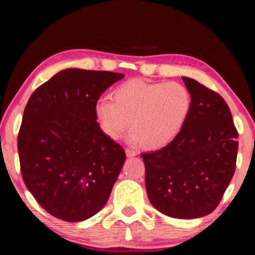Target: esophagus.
<instances>
[{"instance_id": "obj_1", "label": "esophagus", "mask_w": 255, "mask_h": 255, "mask_svg": "<svg viewBox=\"0 0 255 255\" xmlns=\"http://www.w3.org/2000/svg\"><path fill=\"white\" fill-rule=\"evenodd\" d=\"M127 156H128V158H131V156H134L137 155V152L133 151V149H130V148H127Z\"/></svg>"}]
</instances>
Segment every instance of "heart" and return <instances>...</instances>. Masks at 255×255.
<instances>
[{"mask_svg": "<svg viewBox=\"0 0 255 255\" xmlns=\"http://www.w3.org/2000/svg\"><path fill=\"white\" fill-rule=\"evenodd\" d=\"M114 101L102 97L95 115L103 133L117 140L130 127L132 142L160 148L174 140L187 123L191 95L180 82H148L130 80L113 93Z\"/></svg>", "mask_w": 255, "mask_h": 255, "instance_id": "1", "label": "heart"}]
</instances>
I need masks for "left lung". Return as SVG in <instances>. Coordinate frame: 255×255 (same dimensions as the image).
I'll return each instance as SVG.
<instances>
[{
  "label": "left lung",
  "instance_id": "1",
  "mask_svg": "<svg viewBox=\"0 0 255 255\" xmlns=\"http://www.w3.org/2000/svg\"><path fill=\"white\" fill-rule=\"evenodd\" d=\"M182 80L191 95L186 125L168 145L141 158L153 207L174 218H197L218 207L235 174L238 131L218 93Z\"/></svg>",
  "mask_w": 255,
  "mask_h": 255
}]
</instances>
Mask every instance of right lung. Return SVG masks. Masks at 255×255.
<instances>
[{"instance_id": "add662e5", "label": "right lung", "mask_w": 255, "mask_h": 255, "mask_svg": "<svg viewBox=\"0 0 255 255\" xmlns=\"http://www.w3.org/2000/svg\"><path fill=\"white\" fill-rule=\"evenodd\" d=\"M121 73L68 68L34 90L17 138L24 183L48 214L81 222L110 196L127 159L101 130L95 104Z\"/></svg>"}]
</instances>
